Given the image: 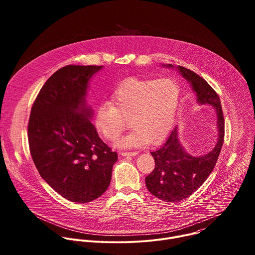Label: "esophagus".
I'll return each mask as SVG.
<instances>
[{
    "label": "esophagus",
    "instance_id": "esophagus-1",
    "mask_svg": "<svg viewBox=\"0 0 255 255\" xmlns=\"http://www.w3.org/2000/svg\"><path fill=\"white\" fill-rule=\"evenodd\" d=\"M137 154H138V152H136V151H131V152L125 151V152H121V155H122V156H135V155H137Z\"/></svg>",
    "mask_w": 255,
    "mask_h": 255
}]
</instances>
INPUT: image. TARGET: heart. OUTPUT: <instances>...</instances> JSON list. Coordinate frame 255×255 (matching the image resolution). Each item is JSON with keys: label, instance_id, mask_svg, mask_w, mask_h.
<instances>
[{"label": "heart", "instance_id": "heart-1", "mask_svg": "<svg viewBox=\"0 0 255 255\" xmlns=\"http://www.w3.org/2000/svg\"><path fill=\"white\" fill-rule=\"evenodd\" d=\"M179 96V87L171 79H130L113 91L109 103L97 107L94 124L105 139L115 141L128 119L133 130L118 142L119 146H141L147 141L157 144L172 128Z\"/></svg>", "mask_w": 255, "mask_h": 255}]
</instances>
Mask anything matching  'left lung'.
I'll return each mask as SVG.
<instances>
[{
  "mask_svg": "<svg viewBox=\"0 0 255 255\" xmlns=\"http://www.w3.org/2000/svg\"><path fill=\"white\" fill-rule=\"evenodd\" d=\"M163 66L173 67L172 64H163ZM176 69L192 86L197 96V103L200 106H211L215 109L217 141L208 153L193 156L185 150L179 142L176 126L161 146L151 152L155 167L149 175L145 177V184L153 196L169 203L187 199L205 183L219 157L225 131L219 96L194 71L180 65Z\"/></svg>",
  "mask_w": 255,
  "mask_h": 255,
  "instance_id": "obj_1",
  "label": "left lung"
}]
</instances>
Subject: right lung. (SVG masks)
I'll return each mask as SVG.
<instances>
[{
	"label": "right lung",
	"instance_id": "1",
	"mask_svg": "<svg viewBox=\"0 0 255 255\" xmlns=\"http://www.w3.org/2000/svg\"><path fill=\"white\" fill-rule=\"evenodd\" d=\"M103 65H66L46 81L28 123L32 159L60 196L88 203L110 185L116 152L99 137L87 106L89 82Z\"/></svg>",
	"mask_w": 255,
	"mask_h": 255
}]
</instances>
